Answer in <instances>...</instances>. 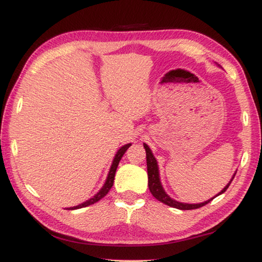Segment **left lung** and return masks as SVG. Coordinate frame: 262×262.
Returning <instances> with one entry per match:
<instances>
[{"instance_id":"left-lung-1","label":"left lung","mask_w":262,"mask_h":262,"mask_svg":"<svg viewBox=\"0 0 262 262\" xmlns=\"http://www.w3.org/2000/svg\"><path fill=\"white\" fill-rule=\"evenodd\" d=\"M144 145V149H145V152H147V167H148V186H149V189L151 194L154 195L155 198L157 199L158 201H161L163 203H165L166 206H170V207H173L177 208V209H181V210H190V209H198V208H201L203 206H206L207 203H209L212 199L210 200H208L206 202H202V203H196V205H189V203H181L178 202L176 200H172V199L168 196V195L165 193V190L163 189L162 187V184H161V180H159V172H158V165H157V161L156 158L154 157V155L151 152V150L148 147L147 144H143ZM234 176L236 173L233 174L232 179L234 178ZM232 179L230 180V183L225 186L222 190V193H224L225 190L228 189V187L231 184ZM219 194V195H220ZM217 196V195H216Z\"/></svg>"}]
</instances>
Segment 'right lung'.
Here are the masks:
<instances>
[{"instance_id":"1","label":"right lung","mask_w":262,"mask_h":262,"mask_svg":"<svg viewBox=\"0 0 262 262\" xmlns=\"http://www.w3.org/2000/svg\"><path fill=\"white\" fill-rule=\"evenodd\" d=\"M130 145H132L130 143H128V144L123 145L122 148H120V149L118 150V152H117V155H115V157H114V161H113V163H112V166H111V170H110V172H108L107 179H106L105 184H104V186H103V188H101V189L99 190V192L95 195L94 198H91L90 200H88V201H85L84 203H81V205H78V206H76V207L69 208V209H78V208H83V207H88V206H90V205H94V203L98 202V201L100 200V199H103V198L105 196V195L108 193V190L111 189V187H112L113 183H114L115 171H117V168H118L119 162L121 161L123 154H125V152L127 151V149L129 148Z\"/></svg>"}]
</instances>
